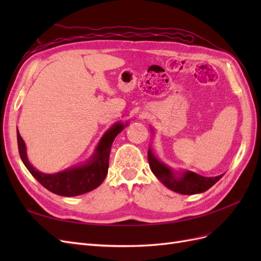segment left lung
<instances>
[{"label":"left lung","instance_id":"1","mask_svg":"<svg viewBox=\"0 0 261 261\" xmlns=\"http://www.w3.org/2000/svg\"><path fill=\"white\" fill-rule=\"evenodd\" d=\"M148 161L150 169L160 181L171 191L183 195L199 194L208 191L223 175L216 177H204L192 171L175 172L159 161L153 154L151 148L148 150Z\"/></svg>","mask_w":261,"mask_h":261}]
</instances>
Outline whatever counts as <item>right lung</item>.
I'll return each instance as SVG.
<instances>
[{"instance_id":"right-lung-1","label":"right lung","mask_w":261,"mask_h":261,"mask_svg":"<svg viewBox=\"0 0 261 261\" xmlns=\"http://www.w3.org/2000/svg\"><path fill=\"white\" fill-rule=\"evenodd\" d=\"M124 126V124L118 122L107 130L103 137L99 141L96 152L87 161V163L66 169L59 173H54V174H45V173L39 172L30 164L27 158L25 141L22 140L17 129L19 155L25 167L31 173V175L51 193L65 197L83 195L97 188L105 180L108 174L111 146L115 137L123 130Z\"/></svg>"}]
</instances>
